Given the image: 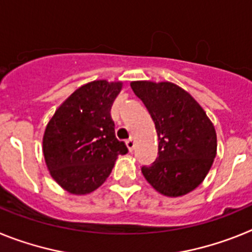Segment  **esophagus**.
<instances>
[{"instance_id": "34e87169", "label": "esophagus", "mask_w": 252, "mask_h": 252, "mask_svg": "<svg viewBox=\"0 0 252 252\" xmlns=\"http://www.w3.org/2000/svg\"><path fill=\"white\" fill-rule=\"evenodd\" d=\"M126 145H127L128 150L132 151L133 149H135V139H133V137H130V139L126 141Z\"/></svg>"}]
</instances>
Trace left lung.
I'll return each mask as SVG.
<instances>
[{"label":"left lung","instance_id":"8db88e82","mask_svg":"<svg viewBox=\"0 0 252 252\" xmlns=\"http://www.w3.org/2000/svg\"><path fill=\"white\" fill-rule=\"evenodd\" d=\"M144 102L159 139L157 160L141 168L154 189L180 197L203 182L217 151V135L208 116L192 95L170 82H131Z\"/></svg>","mask_w":252,"mask_h":252}]
</instances>
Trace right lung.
<instances>
[{
  "label": "right lung",
  "mask_w": 252,
  "mask_h": 252,
  "mask_svg": "<svg viewBox=\"0 0 252 252\" xmlns=\"http://www.w3.org/2000/svg\"><path fill=\"white\" fill-rule=\"evenodd\" d=\"M121 82L93 81L60 104L43 137L50 175L66 192L87 194L101 187L127 146L115 135L111 107Z\"/></svg>",
  "instance_id": "right-lung-1"
}]
</instances>
